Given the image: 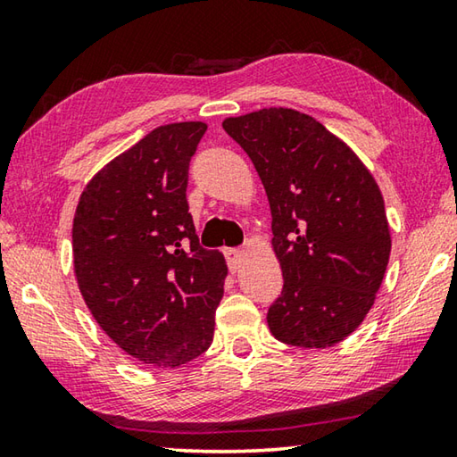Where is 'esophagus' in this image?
<instances>
[{
	"label": "esophagus",
	"mask_w": 457,
	"mask_h": 457,
	"mask_svg": "<svg viewBox=\"0 0 457 457\" xmlns=\"http://www.w3.org/2000/svg\"><path fill=\"white\" fill-rule=\"evenodd\" d=\"M223 256H226V262H228L231 272H236V270L242 266V258H244L242 250H236V247H226V250H223Z\"/></svg>",
	"instance_id": "obj_1"
}]
</instances>
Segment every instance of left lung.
Returning <instances> with one entry per match:
<instances>
[{"instance_id":"left-lung-1","label":"left lung","mask_w":457,"mask_h":457,"mask_svg":"<svg viewBox=\"0 0 457 457\" xmlns=\"http://www.w3.org/2000/svg\"><path fill=\"white\" fill-rule=\"evenodd\" d=\"M264 183L284 286L268 308L274 338L324 349L346 338L375 303L391 253L373 175L319 120L262 108L223 120Z\"/></svg>"}]
</instances>
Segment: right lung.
<instances>
[{"mask_svg":"<svg viewBox=\"0 0 457 457\" xmlns=\"http://www.w3.org/2000/svg\"><path fill=\"white\" fill-rule=\"evenodd\" d=\"M205 122L153 129L92 177L72 226L74 272L95 320L151 367L210 349L226 260L205 250L187 204V171Z\"/></svg>","mask_w":457,"mask_h":457,"instance_id":"1","label":"right lung"}]
</instances>
